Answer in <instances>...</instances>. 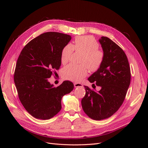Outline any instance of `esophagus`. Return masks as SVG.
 Returning <instances> with one entry per match:
<instances>
[{
  "label": "esophagus",
  "mask_w": 148,
  "mask_h": 148,
  "mask_svg": "<svg viewBox=\"0 0 148 148\" xmlns=\"http://www.w3.org/2000/svg\"><path fill=\"white\" fill-rule=\"evenodd\" d=\"M75 88H79V87H83V84L80 83H74V84Z\"/></svg>",
  "instance_id": "1"
}]
</instances>
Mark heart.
<instances>
[{"label":"heart","mask_w":148,"mask_h":148,"mask_svg":"<svg viewBox=\"0 0 148 148\" xmlns=\"http://www.w3.org/2000/svg\"><path fill=\"white\" fill-rule=\"evenodd\" d=\"M99 44L95 39L89 36H79L75 38L73 45L68 44L62 49L61 62L66 63L73 53L74 49L84 53L82 65L69 64L63 69L64 78L73 82H79L88 73V67L92 71H96L101 66L104 60V53L98 50Z\"/></svg>","instance_id":"1"}]
</instances>
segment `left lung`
Wrapping results in <instances>:
<instances>
[{
	"label": "left lung",
	"instance_id": "left-lung-1",
	"mask_svg": "<svg viewBox=\"0 0 148 148\" xmlns=\"http://www.w3.org/2000/svg\"><path fill=\"white\" fill-rule=\"evenodd\" d=\"M99 42L104 53V60L88 80L95 82L101 89L97 92L84 86L86 94L82 99L84 113L97 121L109 118L118 110L131 81L130 67L125 52L107 37L101 36Z\"/></svg>",
	"mask_w": 148,
	"mask_h": 148
}]
</instances>
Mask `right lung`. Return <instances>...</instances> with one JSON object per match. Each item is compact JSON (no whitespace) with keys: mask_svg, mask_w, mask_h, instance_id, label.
<instances>
[{"mask_svg":"<svg viewBox=\"0 0 148 148\" xmlns=\"http://www.w3.org/2000/svg\"><path fill=\"white\" fill-rule=\"evenodd\" d=\"M71 36L59 32L41 34L27 44L17 61L14 80L19 99L34 118L47 120L60 112L61 100L74 88L64 81L55 88L50 84L53 71L61 65V52Z\"/></svg>","mask_w":148,"mask_h":148,"instance_id":"obj_1","label":"right lung"}]
</instances>
